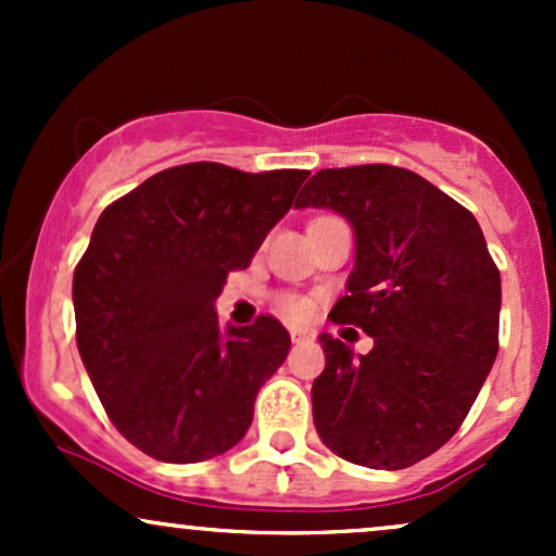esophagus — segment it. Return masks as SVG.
I'll use <instances>...</instances> for the list:
<instances>
[{"label": "esophagus", "mask_w": 556, "mask_h": 556, "mask_svg": "<svg viewBox=\"0 0 556 556\" xmlns=\"http://www.w3.org/2000/svg\"><path fill=\"white\" fill-rule=\"evenodd\" d=\"M290 337H292V342H311V340H316V331L308 327H292Z\"/></svg>", "instance_id": "1"}]
</instances>
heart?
I'll return each mask as SVG.
<instances>
[{"instance_id":"heart-1","label":"heart","mask_w":556,"mask_h":556,"mask_svg":"<svg viewBox=\"0 0 556 556\" xmlns=\"http://www.w3.org/2000/svg\"><path fill=\"white\" fill-rule=\"evenodd\" d=\"M279 308H282V314H287L290 318H303V316H308L311 303L305 298L287 292V295L279 298Z\"/></svg>"}]
</instances>
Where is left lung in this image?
I'll return each instance as SVG.
<instances>
[{
    "label": "left lung",
    "instance_id": "left-lung-1",
    "mask_svg": "<svg viewBox=\"0 0 556 556\" xmlns=\"http://www.w3.org/2000/svg\"><path fill=\"white\" fill-rule=\"evenodd\" d=\"M298 208H334L355 229L348 295L329 318L374 337L321 334L311 389L321 442L342 460L400 470L460 429L500 350L502 279L481 227L437 185L392 164L318 169Z\"/></svg>",
    "mask_w": 556,
    "mask_h": 556
}]
</instances>
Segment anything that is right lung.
Here are the masks:
<instances>
[{"label": "right lung", "instance_id": "obj_1", "mask_svg": "<svg viewBox=\"0 0 556 556\" xmlns=\"http://www.w3.org/2000/svg\"><path fill=\"white\" fill-rule=\"evenodd\" d=\"M308 169L193 162L110 203L75 266V340L106 416L162 463L232 450L290 334L274 316L219 329L214 300L290 212Z\"/></svg>", "mask_w": 556, "mask_h": 556}]
</instances>
